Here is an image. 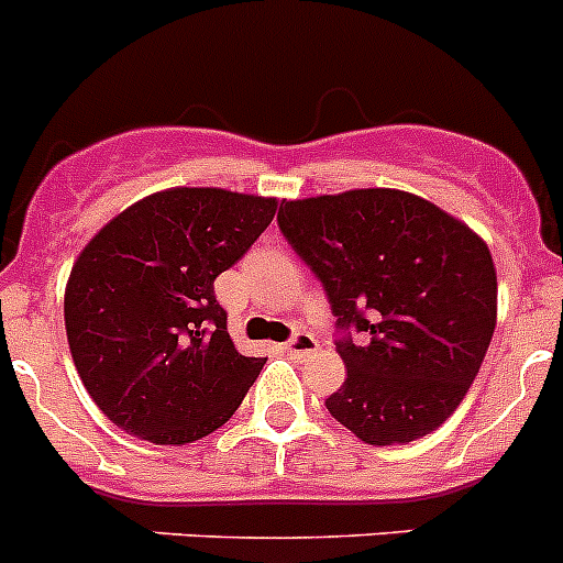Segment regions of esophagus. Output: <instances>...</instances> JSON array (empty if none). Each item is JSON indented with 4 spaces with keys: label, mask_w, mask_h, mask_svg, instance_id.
Masks as SVG:
<instances>
[{
    "label": "esophagus",
    "mask_w": 563,
    "mask_h": 563,
    "mask_svg": "<svg viewBox=\"0 0 563 563\" xmlns=\"http://www.w3.org/2000/svg\"><path fill=\"white\" fill-rule=\"evenodd\" d=\"M285 349H287V354H292V357H307V354L318 352V340L312 338L309 332H298L287 340Z\"/></svg>",
    "instance_id": "esophagus-1"
}]
</instances>
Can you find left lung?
I'll use <instances>...</instances> for the list:
<instances>
[{"instance_id": "obj_1", "label": "left lung", "mask_w": 563, "mask_h": 563, "mask_svg": "<svg viewBox=\"0 0 563 563\" xmlns=\"http://www.w3.org/2000/svg\"><path fill=\"white\" fill-rule=\"evenodd\" d=\"M278 229L327 290L345 383L329 412L371 446L450 419L497 327V271L481 234L401 189L285 200Z\"/></svg>"}]
</instances>
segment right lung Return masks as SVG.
Here are the masks:
<instances>
[{"mask_svg":"<svg viewBox=\"0 0 563 563\" xmlns=\"http://www.w3.org/2000/svg\"><path fill=\"white\" fill-rule=\"evenodd\" d=\"M276 198L173 187L136 200L82 247L64 321L82 385L142 441L192 443L223 427L265 357L236 352L214 278L271 225Z\"/></svg>","mask_w":563,"mask_h":563,"instance_id":"obj_1","label":"right lung"}]
</instances>
